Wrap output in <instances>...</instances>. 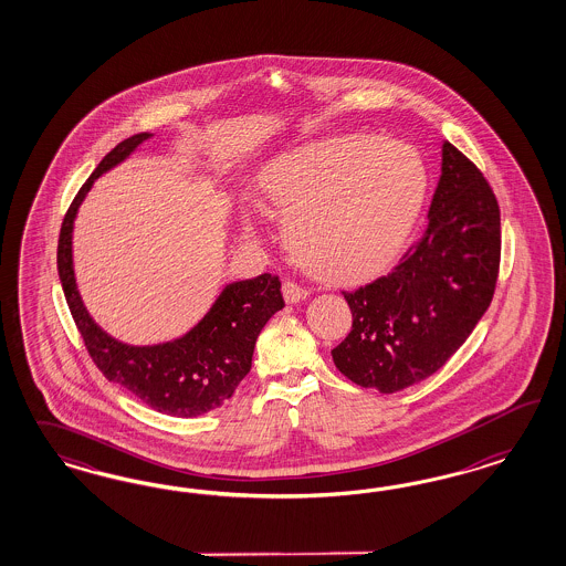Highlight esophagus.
I'll list each match as a JSON object with an SVG mask.
<instances>
[{
  "mask_svg": "<svg viewBox=\"0 0 566 566\" xmlns=\"http://www.w3.org/2000/svg\"><path fill=\"white\" fill-rule=\"evenodd\" d=\"M282 292H284V298H286V303H301V301H305L307 298L308 291L305 286H301V284H296L294 280H286L284 282V286H282Z\"/></svg>",
  "mask_w": 566,
  "mask_h": 566,
  "instance_id": "1",
  "label": "esophagus"
}]
</instances>
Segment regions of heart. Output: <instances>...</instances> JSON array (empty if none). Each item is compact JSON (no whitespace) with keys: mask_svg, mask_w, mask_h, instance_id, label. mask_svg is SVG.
<instances>
[{"mask_svg":"<svg viewBox=\"0 0 566 566\" xmlns=\"http://www.w3.org/2000/svg\"><path fill=\"white\" fill-rule=\"evenodd\" d=\"M428 190L423 159L407 143L336 137L275 157L259 199L286 211V244L327 282L381 272L411 232Z\"/></svg>","mask_w":566,"mask_h":566,"instance_id":"1","label":"heart"}]
</instances>
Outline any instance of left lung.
<instances>
[{
	"mask_svg": "<svg viewBox=\"0 0 566 566\" xmlns=\"http://www.w3.org/2000/svg\"><path fill=\"white\" fill-rule=\"evenodd\" d=\"M426 232L392 272L344 291L353 327L332 350L340 374L392 395L436 374L488 311L500 272V207L480 168L452 143Z\"/></svg>",
	"mask_w": 566,
	"mask_h": 566,
	"instance_id": "left-lung-1",
	"label": "left lung"
}]
</instances>
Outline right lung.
Wrapping results in <instances>:
<instances>
[{"mask_svg": "<svg viewBox=\"0 0 566 566\" xmlns=\"http://www.w3.org/2000/svg\"><path fill=\"white\" fill-rule=\"evenodd\" d=\"M149 133L118 143L86 178L70 203L57 240V274L72 319L86 353L103 376L137 396L154 411L197 417L222 407L251 371L258 336L275 311L284 307L282 282L274 274L234 282L223 289L199 326L180 340L157 346H128L107 336L86 313L72 270V223L95 178L120 164Z\"/></svg>", "mask_w": 566, "mask_h": 566, "instance_id": "right-lung-1", "label": "right lung"}]
</instances>
